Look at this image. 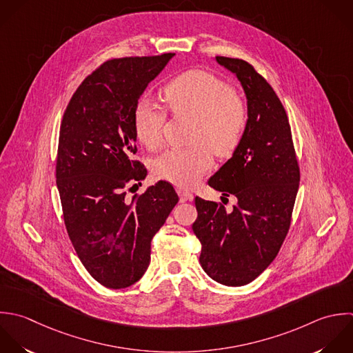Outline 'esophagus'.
Masks as SVG:
<instances>
[{
    "mask_svg": "<svg viewBox=\"0 0 353 353\" xmlns=\"http://www.w3.org/2000/svg\"><path fill=\"white\" fill-rule=\"evenodd\" d=\"M177 192H179V195H180V201H181V202H188V201H192V199H194V195H192L191 192H188V191H184V190L179 188Z\"/></svg>",
    "mask_w": 353,
    "mask_h": 353,
    "instance_id": "34e87169",
    "label": "esophagus"
}]
</instances>
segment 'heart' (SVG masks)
<instances>
[{"mask_svg": "<svg viewBox=\"0 0 353 353\" xmlns=\"http://www.w3.org/2000/svg\"><path fill=\"white\" fill-rule=\"evenodd\" d=\"M165 96L174 114L196 118L191 148H172L152 163L157 177L179 187H194L213 166V152L231 154L248 126V105L234 88L216 75L194 70L173 79ZM166 112L151 99L143 97L133 112L137 140L154 150L162 144Z\"/></svg>", "mask_w": 353, "mask_h": 353, "instance_id": "obj_1", "label": "heart"}]
</instances>
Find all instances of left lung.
<instances>
[{
  "instance_id": "left-lung-1",
  "label": "left lung",
  "mask_w": 353,
  "mask_h": 353,
  "mask_svg": "<svg viewBox=\"0 0 353 353\" xmlns=\"http://www.w3.org/2000/svg\"><path fill=\"white\" fill-rule=\"evenodd\" d=\"M239 79L248 99V126L232 157L208 184L236 196L227 212L195 198L192 231L202 245L203 271L225 286L254 281L275 260L288 235L300 184V168L286 111L271 85L241 59L216 56Z\"/></svg>"
}]
</instances>
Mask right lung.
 <instances>
[{"mask_svg": "<svg viewBox=\"0 0 353 353\" xmlns=\"http://www.w3.org/2000/svg\"><path fill=\"white\" fill-rule=\"evenodd\" d=\"M174 53L103 63L72 94L60 126L56 184L71 243L100 285L123 289L147 271L151 241L179 202L158 181L144 194V165L134 159L133 112L148 83Z\"/></svg>", "mask_w": 353, "mask_h": 353, "instance_id": "right-lung-1", "label": "right lung"}]
</instances>
